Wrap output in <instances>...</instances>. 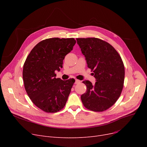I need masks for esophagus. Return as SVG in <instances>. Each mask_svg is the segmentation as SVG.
Returning <instances> with one entry per match:
<instances>
[{
	"instance_id": "esophagus-1",
	"label": "esophagus",
	"mask_w": 147,
	"mask_h": 147,
	"mask_svg": "<svg viewBox=\"0 0 147 147\" xmlns=\"http://www.w3.org/2000/svg\"><path fill=\"white\" fill-rule=\"evenodd\" d=\"M80 83V81L79 80H78V79L76 80V81H75V84H78V83Z\"/></svg>"
}]
</instances>
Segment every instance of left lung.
<instances>
[{
	"instance_id": "1",
	"label": "left lung",
	"mask_w": 147,
	"mask_h": 147,
	"mask_svg": "<svg viewBox=\"0 0 147 147\" xmlns=\"http://www.w3.org/2000/svg\"><path fill=\"white\" fill-rule=\"evenodd\" d=\"M76 40L96 81L95 84L83 82L87 90L81 95L82 103L89 110L104 111L115 103L121 93L125 73L123 61L110 44L98 38Z\"/></svg>"
}]
</instances>
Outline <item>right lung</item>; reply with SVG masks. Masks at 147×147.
I'll use <instances>...</instances> for the list:
<instances>
[{
    "instance_id": "1",
    "label": "right lung",
    "mask_w": 147,
    "mask_h": 147,
    "mask_svg": "<svg viewBox=\"0 0 147 147\" xmlns=\"http://www.w3.org/2000/svg\"><path fill=\"white\" fill-rule=\"evenodd\" d=\"M74 38H50L37 43L23 66L22 79L27 94L34 104L46 113H57L64 107L74 79L56 78L63 60L76 44Z\"/></svg>"
}]
</instances>
